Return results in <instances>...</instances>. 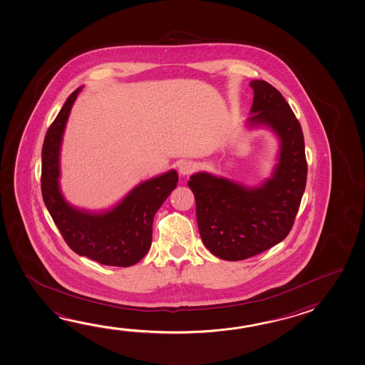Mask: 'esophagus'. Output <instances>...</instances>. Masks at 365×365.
I'll list each match as a JSON object with an SVG mask.
<instances>
[{
    "label": "esophagus",
    "mask_w": 365,
    "mask_h": 365,
    "mask_svg": "<svg viewBox=\"0 0 365 365\" xmlns=\"http://www.w3.org/2000/svg\"><path fill=\"white\" fill-rule=\"evenodd\" d=\"M195 169H196V167H195V164L192 161H182L180 164V168H178V172H180L182 177H185V175H190V174L193 173Z\"/></svg>",
    "instance_id": "esophagus-1"
}]
</instances>
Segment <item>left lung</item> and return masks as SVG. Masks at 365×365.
Wrapping results in <instances>:
<instances>
[{
    "label": "left lung",
    "instance_id": "left-lung-1",
    "mask_svg": "<svg viewBox=\"0 0 365 365\" xmlns=\"http://www.w3.org/2000/svg\"><path fill=\"white\" fill-rule=\"evenodd\" d=\"M254 101L249 129L274 135L278 151L270 177L247 185L197 172L188 180L196 200L200 236L212 255L238 262L283 241L292 228L307 185L305 143L296 119L279 91L265 81H251Z\"/></svg>",
    "mask_w": 365,
    "mask_h": 365
}]
</instances>
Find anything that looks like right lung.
<instances>
[{"label": "right lung", "mask_w": 365, "mask_h": 365, "mask_svg": "<svg viewBox=\"0 0 365 365\" xmlns=\"http://www.w3.org/2000/svg\"><path fill=\"white\" fill-rule=\"evenodd\" d=\"M82 88L83 86L68 97L47 130L42 148V196L65 241L78 255L103 265L132 267L151 247L155 214L177 187L178 174L170 169L143 180L103 210L71 205L60 185V153L66 122Z\"/></svg>", "instance_id": "1"}]
</instances>
